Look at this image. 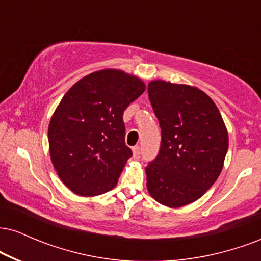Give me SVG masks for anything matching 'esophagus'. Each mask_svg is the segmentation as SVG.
Here are the masks:
<instances>
[{"instance_id":"34e87169","label":"esophagus","mask_w":261,"mask_h":261,"mask_svg":"<svg viewBox=\"0 0 261 261\" xmlns=\"http://www.w3.org/2000/svg\"><path fill=\"white\" fill-rule=\"evenodd\" d=\"M133 155L135 160H139L140 155H141V148L140 146H135V147L133 148Z\"/></svg>"}]
</instances>
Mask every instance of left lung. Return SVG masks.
I'll use <instances>...</instances> for the list:
<instances>
[{
    "instance_id": "1",
    "label": "left lung",
    "mask_w": 261,
    "mask_h": 261,
    "mask_svg": "<svg viewBox=\"0 0 261 261\" xmlns=\"http://www.w3.org/2000/svg\"><path fill=\"white\" fill-rule=\"evenodd\" d=\"M148 97L162 128L157 158L146 167L147 190L170 208L196 201L222 172L228 131L215 101L194 86L153 80Z\"/></svg>"
}]
</instances>
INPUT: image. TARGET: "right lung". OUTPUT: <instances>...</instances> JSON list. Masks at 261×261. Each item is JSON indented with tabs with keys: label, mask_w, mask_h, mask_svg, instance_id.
Returning a JSON list of instances; mask_svg holds the SVG:
<instances>
[{
	"label": "right lung",
	"mask_w": 261,
	"mask_h": 261,
	"mask_svg": "<svg viewBox=\"0 0 261 261\" xmlns=\"http://www.w3.org/2000/svg\"><path fill=\"white\" fill-rule=\"evenodd\" d=\"M146 89L142 80L118 68L95 71L66 92L50 119L53 166L81 196L115 188L133 152L125 145L124 110Z\"/></svg>",
	"instance_id": "add662e5"
}]
</instances>
